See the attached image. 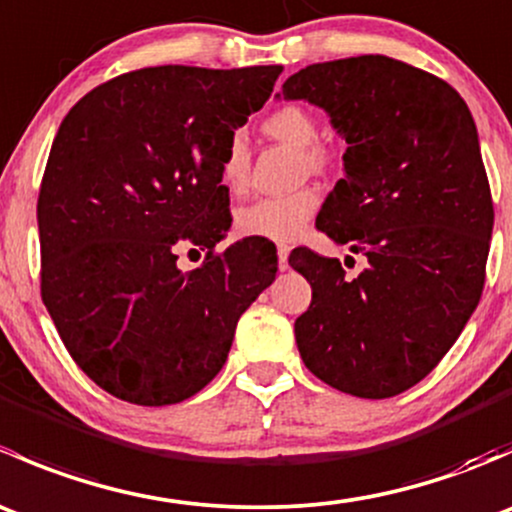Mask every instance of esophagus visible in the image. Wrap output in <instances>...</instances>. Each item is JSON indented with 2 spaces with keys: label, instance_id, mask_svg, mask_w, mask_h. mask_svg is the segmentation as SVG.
<instances>
[{
  "label": "esophagus",
  "instance_id": "1",
  "mask_svg": "<svg viewBox=\"0 0 512 512\" xmlns=\"http://www.w3.org/2000/svg\"><path fill=\"white\" fill-rule=\"evenodd\" d=\"M287 257H289V245L280 242V245H277V265H280V270H287V267H289Z\"/></svg>",
  "mask_w": 512,
  "mask_h": 512
}]
</instances>
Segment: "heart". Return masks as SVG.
I'll use <instances>...</instances> for the list:
<instances>
[{"instance_id": "1", "label": "heart", "mask_w": 512, "mask_h": 512, "mask_svg": "<svg viewBox=\"0 0 512 512\" xmlns=\"http://www.w3.org/2000/svg\"><path fill=\"white\" fill-rule=\"evenodd\" d=\"M265 133L275 141L302 148L304 163L312 170L324 168L332 160V148L319 138L317 116L302 103L277 106L265 118ZM220 180L232 195L245 193L250 185V148L240 133L227 138L220 158ZM319 208V193L314 188H299L287 195L260 198L237 213V230L247 237L262 240H294Z\"/></svg>"}]
</instances>
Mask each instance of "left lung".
Returning <instances> with one entry per match:
<instances>
[{"instance_id": "obj_1", "label": "left lung", "mask_w": 512, "mask_h": 512, "mask_svg": "<svg viewBox=\"0 0 512 512\" xmlns=\"http://www.w3.org/2000/svg\"><path fill=\"white\" fill-rule=\"evenodd\" d=\"M280 94L322 106L349 143L317 227L369 262L352 280L292 250L312 285L299 356L344 394L389 399L436 369L483 294L493 198L476 123L453 86L381 54L312 64Z\"/></svg>"}]
</instances>
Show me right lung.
<instances>
[{"label":"right lung","instance_id":"add662e5","mask_svg":"<svg viewBox=\"0 0 512 512\" xmlns=\"http://www.w3.org/2000/svg\"><path fill=\"white\" fill-rule=\"evenodd\" d=\"M282 66H148L89 91L61 121L36 203L41 299L66 352L103 391L180 404L223 369L240 314L272 285L277 252L230 230L227 138ZM185 246L204 265L177 270Z\"/></svg>","mask_w":512,"mask_h":512}]
</instances>
